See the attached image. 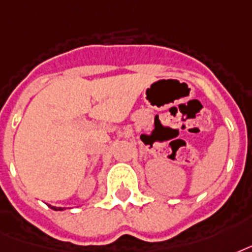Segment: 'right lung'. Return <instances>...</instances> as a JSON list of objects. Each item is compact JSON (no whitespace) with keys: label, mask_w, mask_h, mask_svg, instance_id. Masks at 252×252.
Segmentation results:
<instances>
[{"label":"right lung","mask_w":252,"mask_h":252,"mask_svg":"<svg viewBox=\"0 0 252 252\" xmlns=\"http://www.w3.org/2000/svg\"><path fill=\"white\" fill-rule=\"evenodd\" d=\"M48 206H50V208L54 210H64V208H56V206H51V205H48Z\"/></svg>","instance_id":"right-lung-1"}]
</instances>
